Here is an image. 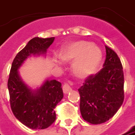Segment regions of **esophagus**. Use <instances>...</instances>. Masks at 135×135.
<instances>
[{
	"instance_id": "esophagus-1",
	"label": "esophagus",
	"mask_w": 135,
	"mask_h": 135,
	"mask_svg": "<svg viewBox=\"0 0 135 135\" xmlns=\"http://www.w3.org/2000/svg\"><path fill=\"white\" fill-rule=\"evenodd\" d=\"M64 94H68L70 91H72V88L70 86V83H65L62 87Z\"/></svg>"
}]
</instances>
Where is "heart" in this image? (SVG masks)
I'll return each mask as SVG.
<instances>
[{"label": "heart", "mask_w": 135, "mask_h": 135, "mask_svg": "<svg viewBox=\"0 0 135 135\" xmlns=\"http://www.w3.org/2000/svg\"><path fill=\"white\" fill-rule=\"evenodd\" d=\"M63 61H74L73 71L79 78L94 74L102 59V51L91 42L81 41L70 44L59 54Z\"/></svg>", "instance_id": "1"}]
</instances>
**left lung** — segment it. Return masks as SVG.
<instances>
[{
	"label": "left lung",
	"instance_id": "left-lung-1",
	"mask_svg": "<svg viewBox=\"0 0 135 135\" xmlns=\"http://www.w3.org/2000/svg\"><path fill=\"white\" fill-rule=\"evenodd\" d=\"M103 68L91 75L79 88L82 118L91 124H100L114 116L124 100V75L119 57L105 46Z\"/></svg>",
	"mask_w": 135,
	"mask_h": 135
}]
</instances>
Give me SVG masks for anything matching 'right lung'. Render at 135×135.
Returning <instances> with one entry per match:
<instances>
[{
	"mask_svg": "<svg viewBox=\"0 0 135 135\" xmlns=\"http://www.w3.org/2000/svg\"><path fill=\"white\" fill-rule=\"evenodd\" d=\"M54 37L32 38L12 61L8 79L11 109L18 120L32 129H44L56 120L55 108L63 98L61 83L47 80L40 88L32 90L22 81L18 68L29 56L45 54Z\"/></svg>",
	"mask_w": 135,
	"mask_h": 135,
	"instance_id": "obj_1",
	"label": "right lung"
}]
</instances>
